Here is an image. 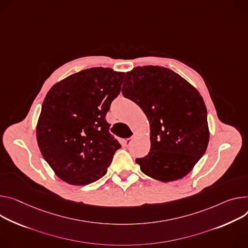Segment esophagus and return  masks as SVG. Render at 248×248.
<instances>
[{"label":"esophagus","mask_w":248,"mask_h":248,"mask_svg":"<svg viewBox=\"0 0 248 248\" xmlns=\"http://www.w3.org/2000/svg\"><path fill=\"white\" fill-rule=\"evenodd\" d=\"M137 139V136H132L130 139H128V140H124L123 141V144L124 145V146H129L130 145V143Z\"/></svg>","instance_id":"34e87169"}]
</instances>
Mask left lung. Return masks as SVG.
<instances>
[{
	"mask_svg": "<svg viewBox=\"0 0 248 248\" xmlns=\"http://www.w3.org/2000/svg\"><path fill=\"white\" fill-rule=\"evenodd\" d=\"M124 97L143 110L150 125V150L136 162L161 182L185 177L205 154L210 131L204 100L188 81L161 66L127 72Z\"/></svg>",
	"mask_w": 248,
	"mask_h": 248,
	"instance_id": "left-lung-1",
	"label": "left lung"
}]
</instances>
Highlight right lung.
Returning <instances> with one entry per match:
<instances>
[{"instance_id": "right-lung-1", "label": "right lung", "mask_w": 248, "mask_h": 248, "mask_svg": "<svg viewBox=\"0 0 248 248\" xmlns=\"http://www.w3.org/2000/svg\"><path fill=\"white\" fill-rule=\"evenodd\" d=\"M124 73L94 67L52 86L36 124L43 158L66 183L84 186L106 175L119 141L106 115L121 92Z\"/></svg>"}]
</instances>
